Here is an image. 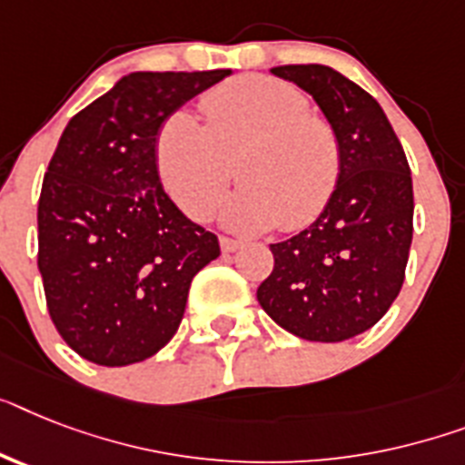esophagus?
<instances>
[{"mask_svg":"<svg viewBox=\"0 0 465 465\" xmlns=\"http://www.w3.org/2000/svg\"><path fill=\"white\" fill-rule=\"evenodd\" d=\"M242 247V242L240 240H232V237H221V249L223 252H235V249Z\"/></svg>","mask_w":465,"mask_h":465,"instance_id":"1","label":"esophagus"}]
</instances>
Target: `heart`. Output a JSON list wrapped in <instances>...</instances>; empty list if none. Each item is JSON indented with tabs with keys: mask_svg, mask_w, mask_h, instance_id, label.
<instances>
[{
	"mask_svg": "<svg viewBox=\"0 0 465 465\" xmlns=\"http://www.w3.org/2000/svg\"><path fill=\"white\" fill-rule=\"evenodd\" d=\"M204 125L173 111L154 137L161 185L192 221L218 209L232 163L242 187L225 218L237 228H306L332 199L342 175V147L328 118L311 114L290 83L242 75L206 92Z\"/></svg>",
	"mask_w": 465,
	"mask_h": 465,
	"instance_id": "1",
	"label": "heart"
}]
</instances>
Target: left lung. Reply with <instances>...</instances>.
Listing matches in <instances>:
<instances>
[{
	"label": "left lung",
	"instance_id": "8db88e82",
	"mask_svg": "<svg viewBox=\"0 0 465 465\" xmlns=\"http://www.w3.org/2000/svg\"><path fill=\"white\" fill-rule=\"evenodd\" d=\"M316 99L342 147V175L316 223L271 244L273 271L256 290L268 316L309 342L373 328L404 285L413 185L404 147L366 90L321 64L273 68Z\"/></svg>",
	"mask_w": 465,
	"mask_h": 465
}]
</instances>
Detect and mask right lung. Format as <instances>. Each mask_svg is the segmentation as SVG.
<instances>
[{
	"label": "right lung",
	"instance_id": "1",
	"mask_svg": "<svg viewBox=\"0 0 465 465\" xmlns=\"http://www.w3.org/2000/svg\"><path fill=\"white\" fill-rule=\"evenodd\" d=\"M230 75L130 73L68 121L42 180L37 268L64 342L99 366H128L171 342L192 278L218 237L173 204L154 166L156 130Z\"/></svg>",
	"mask_w": 465,
	"mask_h": 465
}]
</instances>
